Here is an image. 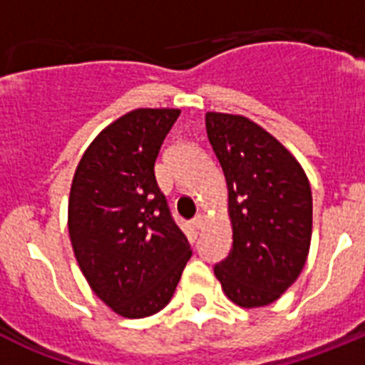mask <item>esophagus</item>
Masks as SVG:
<instances>
[{
    "label": "esophagus",
    "instance_id": "esophagus-1",
    "mask_svg": "<svg viewBox=\"0 0 365 365\" xmlns=\"http://www.w3.org/2000/svg\"><path fill=\"white\" fill-rule=\"evenodd\" d=\"M192 225L195 228H202V225H205V215H201V214L195 215V217L192 219Z\"/></svg>",
    "mask_w": 365,
    "mask_h": 365
}]
</instances>
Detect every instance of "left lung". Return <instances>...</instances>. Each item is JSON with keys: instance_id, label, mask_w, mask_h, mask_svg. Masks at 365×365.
Instances as JSON below:
<instances>
[{"instance_id": "1", "label": "left lung", "mask_w": 365, "mask_h": 365, "mask_svg": "<svg viewBox=\"0 0 365 365\" xmlns=\"http://www.w3.org/2000/svg\"><path fill=\"white\" fill-rule=\"evenodd\" d=\"M206 133L228 186L232 248L214 267L241 307L276 302L296 282L312 234L309 179L282 143L241 115L206 113Z\"/></svg>"}]
</instances>
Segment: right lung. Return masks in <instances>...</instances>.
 Instances as JSON below:
<instances>
[{"label":"right lung","instance_id":"obj_1","mask_svg":"<svg viewBox=\"0 0 365 365\" xmlns=\"http://www.w3.org/2000/svg\"><path fill=\"white\" fill-rule=\"evenodd\" d=\"M179 115L135 109L109 124L71 185L69 237L80 270L124 318L166 307L192 256L155 180V160Z\"/></svg>","mask_w":365,"mask_h":365}]
</instances>
